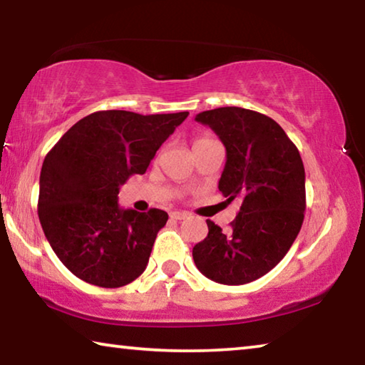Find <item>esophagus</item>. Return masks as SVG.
Segmentation results:
<instances>
[{"instance_id":"esophagus-1","label":"esophagus","mask_w":365,"mask_h":365,"mask_svg":"<svg viewBox=\"0 0 365 365\" xmlns=\"http://www.w3.org/2000/svg\"><path fill=\"white\" fill-rule=\"evenodd\" d=\"M188 214L187 212H182V211H172L170 212V219L174 220H182V219H187Z\"/></svg>"}]
</instances>
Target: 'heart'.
<instances>
[{"label": "heart", "mask_w": 365, "mask_h": 365, "mask_svg": "<svg viewBox=\"0 0 365 365\" xmlns=\"http://www.w3.org/2000/svg\"><path fill=\"white\" fill-rule=\"evenodd\" d=\"M201 140H207V138H200V140H197V141H201Z\"/></svg>", "instance_id": "heart-1"}]
</instances>
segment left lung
Wrapping results in <instances>:
<instances>
[{
  "mask_svg": "<svg viewBox=\"0 0 365 365\" xmlns=\"http://www.w3.org/2000/svg\"><path fill=\"white\" fill-rule=\"evenodd\" d=\"M195 119L225 146L219 190L240 200L230 232L207 222V237L195 245L197 270L222 285H245L279 264L301 230L306 175L298 148L274 119L243 108H217Z\"/></svg>",
  "mask_w": 365,
  "mask_h": 365,
  "instance_id": "1",
  "label": "left lung"
}]
</instances>
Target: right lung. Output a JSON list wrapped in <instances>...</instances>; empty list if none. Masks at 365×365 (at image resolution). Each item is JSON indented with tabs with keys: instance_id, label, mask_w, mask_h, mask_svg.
<instances>
[{
	"instance_id": "right-lung-1",
	"label": "right lung",
	"mask_w": 365,
	"mask_h": 365,
	"mask_svg": "<svg viewBox=\"0 0 365 365\" xmlns=\"http://www.w3.org/2000/svg\"><path fill=\"white\" fill-rule=\"evenodd\" d=\"M188 113L141 115L98 110L80 119L46 154L38 217L59 261L80 280L119 288L143 274L169 215L117 205L120 185L145 174Z\"/></svg>"
}]
</instances>
